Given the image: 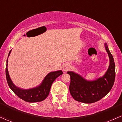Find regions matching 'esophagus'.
Returning <instances> with one entry per match:
<instances>
[{"mask_svg": "<svg viewBox=\"0 0 122 122\" xmlns=\"http://www.w3.org/2000/svg\"><path fill=\"white\" fill-rule=\"evenodd\" d=\"M62 69H63V71H64V72H67V71H68V70L70 69L69 64H64L62 66Z\"/></svg>", "mask_w": 122, "mask_h": 122, "instance_id": "1", "label": "esophagus"}]
</instances>
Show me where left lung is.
I'll return each mask as SVG.
<instances>
[{"mask_svg": "<svg viewBox=\"0 0 122 122\" xmlns=\"http://www.w3.org/2000/svg\"><path fill=\"white\" fill-rule=\"evenodd\" d=\"M104 46L110 59V65L103 76L89 81L77 73L72 71L67 72L71 76L70 93L76 101L84 103H95L107 95L112 87L115 79V65L107 43H105Z\"/></svg>", "mask_w": 122, "mask_h": 122, "instance_id": "left-lung-1", "label": "left lung"}]
</instances>
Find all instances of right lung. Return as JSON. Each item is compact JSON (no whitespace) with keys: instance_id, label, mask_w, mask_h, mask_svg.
<instances>
[{"instance_id":"1","label":"right lung","mask_w":122,"mask_h":122,"mask_svg":"<svg viewBox=\"0 0 122 122\" xmlns=\"http://www.w3.org/2000/svg\"><path fill=\"white\" fill-rule=\"evenodd\" d=\"M11 50L10 51L8 57L10 54ZM8 58L7 60L6 68H5V76L7 81L9 87L21 99L29 103H34L43 101L49 94L51 85L54 81L60 75H62L61 70L49 73L43 79L42 81L38 86L30 89H22L16 86L12 81L8 71Z\"/></svg>"}]
</instances>
